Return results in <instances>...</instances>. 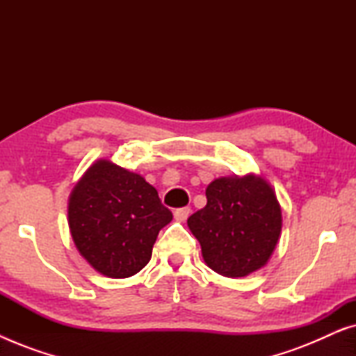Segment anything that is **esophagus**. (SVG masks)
Returning a JSON list of instances; mask_svg holds the SVG:
<instances>
[{"label":"esophagus","mask_w":356,"mask_h":356,"mask_svg":"<svg viewBox=\"0 0 356 356\" xmlns=\"http://www.w3.org/2000/svg\"><path fill=\"white\" fill-rule=\"evenodd\" d=\"M189 213H191V209H189V207H181V209H177V211L173 212V216H175V218H177L178 222H184L189 217Z\"/></svg>","instance_id":"34e87169"}]
</instances>
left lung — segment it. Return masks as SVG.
Wrapping results in <instances>:
<instances>
[{"label": "left lung", "instance_id": "8db88e82", "mask_svg": "<svg viewBox=\"0 0 356 356\" xmlns=\"http://www.w3.org/2000/svg\"><path fill=\"white\" fill-rule=\"evenodd\" d=\"M206 197V207L188 218L204 262L232 279L264 267L282 232L280 204L270 183L254 173L217 178Z\"/></svg>", "mask_w": 356, "mask_h": 356}]
</instances>
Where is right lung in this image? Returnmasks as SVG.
I'll use <instances>...</instances> for the list:
<instances>
[{
	"instance_id": "right-lung-1",
	"label": "right lung",
	"mask_w": 356,
	"mask_h": 356,
	"mask_svg": "<svg viewBox=\"0 0 356 356\" xmlns=\"http://www.w3.org/2000/svg\"><path fill=\"white\" fill-rule=\"evenodd\" d=\"M172 212L139 173L100 159L67 201V223L79 254L102 275L126 279L145 267Z\"/></svg>"
}]
</instances>
